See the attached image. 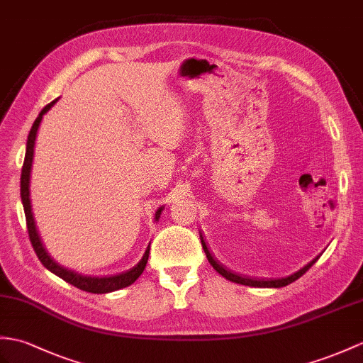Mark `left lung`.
<instances>
[{"mask_svg":"<svg viewBox=\"0 0 363 363\" xmlns=\"http://www.w3.org/2000/svg\"><path fill=\"white\" fill-rule=\"evenodd\" d=\"M199 238H201L202 249H204L206 255H207L208 263L213 266V269H215V271H216L218 274L223 275L224 278H227V280H229V281L238 283V284H244V286H252V288H283V286H288V284H291L292 281L298 280V278H300L303 274H305L311 266H313V264L315 263V261L320 258V255H322V254H318L315 258L311 259L308 264H305L301 269H298L297 272H294V274H291V275H288V277H281V278H254V277H247V275H242V274H237V272L230 271V269L224 267V266L220 263V261H218L216 258H213V255L210 254V250H208V247H207L204 237H202V233H199Z\"/></svg>","mask_w":363,"mask_h":363,"instance_id":"obj_1","label":"left lung"}]
</instances>
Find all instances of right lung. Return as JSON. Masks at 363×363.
<instances>
[{
	"instance_id": "1",
	"label": "right lung",
	"mask_w": 363,
	"mask_h": 363,
	"mask_svg": "<svg viewBox=\"0 0 363 363\" xmlns=\"http://www.w3.org/2000/svg\"><path fill=\"white\" fill-rule=\"evenodd\" d=\"M58 99L52 100L49 105H46L41 113L38 114V117L33 122L30 133L28 136V143H26V156H24V164H23V170H21V189H20V195H21V202L24 207V215H26V224H28V232H29V240L32 242V247L35 250V254L38 257V259L41 261L48 271H50L52 274H55L57 277H60L62 280H65L66 283H69L75 288H79L82 291H86L91 294H106V292H113V291H119L122 288H126V286L133 284L134 281L138 280L140 277V274L143 272V269L147 266L148 261V255H150V242L145 249V254L142 255L140 261L133 266L131 269L121 274L116 275H105V277H92V275H82L75 271H71V269L63 267L57 263V261L48 254V250L43 246V241H41L37 225H35V220H33L32 215V206H30V193H29V184H30V170H32V161H33V147H35V139H37V131L40 128V123L43 121V116L49 111L50 108L55 105ZM164 210V206L159 207L155 213V221H159L161 218V213Z\"/></svg>"
}]
</instances>
